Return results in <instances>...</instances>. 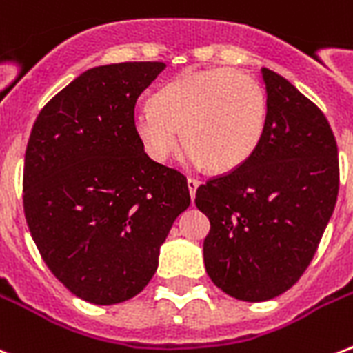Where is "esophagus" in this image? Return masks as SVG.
<instances>
[{"label": "esophagus", "mask_w": 353, "mask_h": 353, "mask_svg": "<svg viewBox=\"0 0 353 353\" xmlns=\"http://www.w3.org/2000/svg\"><path fill=\"white\" fill-rule=\"evenodd\" d=\"M187 187H188V192H190V196L194 198L196 190H198V187H200V181H198V179H194V177H188Z\"/></svg>", "instance_id": "obj_1"}]
</instances>
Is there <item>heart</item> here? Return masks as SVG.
Listing matches in <instances>:
<instances>
[{"instance_id": "1", "label": "heart", "mask_w": 353, "mask_h": 353, "mask_svg": "<svg viewBox=\"0 0 353 353\" xmlns=\"http://www.w3.org/2000/svg\"><path fill=\"white\" fill-rule=\"evenodd\" d=\"M268 101L259 81L231 68L177 75L133 117V131L155 163L183 148L212 174L241 168L263 142Z\"/></svg>"}]
</instances>
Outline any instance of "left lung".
<instances>
[{
    "label": "left lung",
    "instance_id": "8db88e82",
    "mask_svg": "<svg viewBox=\"0 0 353 353\" xmlns=\"http://www.w3.org/2000/svg\"><path fill=\"white\" fill-rule=\"evenodd\" d=\"M265 137L241 168L196 190L211 222L203 261L211 281L242 302L283 294L313 259L339 194L337 142L326 117L294 85L261 68Z\"/></svg>",
    "mask_w": 353,
    "mask_h": 353
}]
</instances>
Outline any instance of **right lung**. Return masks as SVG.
<instances>
[{
    "label": "right lung",
    "instance_id": "1",
    "mask_svg": "<svg viewBox=\"0 0 353 353\" xmlns=\"http://www.w3.org/2000/svg\"><path fill=\"white\" fill-rule=\"evenodd\" d=\"M165 68L87 70L46 103L27 142V225L53 276L85 302L139 294L190 205L187 177L148 157L133 131L137 99Z\"/></svg>",
    "mask_w": 353,
    "mask_h": 353
}]
</instances>
